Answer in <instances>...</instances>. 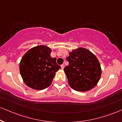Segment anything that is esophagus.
Wrapping results in <instances>:
<instances>
[{
	"mask_svg": "<svg viewBox=\"0 0 122 122\" xmlns=\"http://www.w3.org/2000/svg\"><path fill=\"white\" fill-rule=\"evenodd\" d=\"M64 67H65V65H64V64H62V65H61V69H64Z\"/></svg>",
	"mask_w": 122,
	"mask_h": 122,
	"instance_id": "obj_1",
	"label": "esophagus"
}]
</instances>
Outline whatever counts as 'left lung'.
Instances as JSON below:
<instances>
[{"label": "left lung", "mask_w": 122, "mask_h": 122, "mask_svg": "<svg viewBox=\"0 0 122 122\" xmlns=\"http://www.w3.org/2000/svg\"><path fill=\"white\" fill-rule=\"evenodd\" d=\"M69 65L64 68L69 86L74 90L87 92L101 78L102 69L97 57L87 49L79 48L69 52Z\"/></svg>", "instance_id": "1"}]
</instances>
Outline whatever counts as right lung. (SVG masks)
Wrapping results in <instances>:
<instances>
[{
	"label": "right lung",
	"mask_w": 122,
	"mask_h": 122,
	"mask_svg": "<svg viewBox=\"0 0 122 122\" xmlns=\"http://www.w3.org/2000/svg\"><path fill=\"white\" fill-rule=\"evenodd\" d=\"M52 50L39 45L28 51L22 57L19 69L23 81L35 90H43L52 84L56 72L61 68L56 58L51 56Z\"/></svg>",
	"instance_id": "right-lung-1"
}]
</instances>
